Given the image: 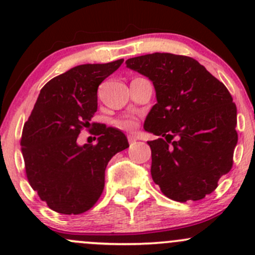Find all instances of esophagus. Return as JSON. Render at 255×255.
I'll return each instance as SVG.
<instances>
[{
  "label": "esophagus",
  "instance_id": "34e87169",
  "mask_svg": "<svg viewBox=\"0 0 255 255\" xmlns=\"http://www.w3.org/2000/svg\"><path fill=\"white\" fill-rule=\"evenodd\" d=\"M135 137H133V135H128V143L129 144H132V143H134L135 142Z\"/></svg>",
  "mask_w": 255,
  "mask_h": 255
}]
</instances>
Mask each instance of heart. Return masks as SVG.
Listing matches in <instances>:
<instances>
[{
    "label": "heart",
    "mask_w": 255,
    "mask_h": 255,
    "mask_svg": "<svg viewBox=\"0 0 255 255\" xmlns=\"http://www.w3.org/2000/svg\"><path fill=\"white\" fill-rule=\"evenodd\" d=\"M116 126H117L120 129L132 132V130H134L135 128H137L138 122L135 120H133V118H122V120H118L117 122H116Z\"/></svg>",
    "instance_id": "obj_1"
}]
</instances>
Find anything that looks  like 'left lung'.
Masks as SVG:
<instances>
[{
  "mask_svg": "<svg viewBox=\"0 0 255 255\" xmlns=\"http://www.w3.org/2000/svg\"><path fill=\"white\" fill-rule=\"evenodd\" d=\"M126 64L155 87L158 102L144 122L161 137L148 142L154 182L174 201L204 199L233 165L237 107L230 91L190 56L154 53Z\"/></svg>",
  "mask_w": 255,
  "mask_h": 255,
  "instance_id": "8db88e82",
  "label": "left lung"
}]
</instances>
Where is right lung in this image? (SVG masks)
Wrapping results in <instances>:
<instances>
[{"mask_svg":"<svg viewBox=\"0 0 255 255\" xmlns=\"http://www.w3.org/2000/svg\"><path fill=\"white\" fill-rule=\"evenodd\" d=\"M123 59L75 66L48 81L22 132V154L30 186L49 208L80 215L94 206L105 187V170L115 154L129 146L116 128L91 123L97 111V89ZM92 124L95 146L76 140Z\"/></svg>","mask_w":255,"mask_h":255,"instance_id":"right-lung-1","label":"right lung"}]
</instances>
